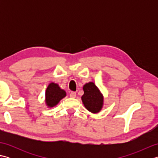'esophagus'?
Returning a JSON list of instances; mask_svg holds the SVG:
<instances>
[{
    "label": "esophagus",
    "instance_id": "obj_1",
    "mask_svg": "<svg viewBox=\"0 0 158 158\" xmlns=\"http://www.w3.org/2000/svg\"><path fill=\"white\" fill-rule=\"evenodd\" d=\"M70 98H75L76 97V92H71L70 93Z\"/></svg>",
    "mask_w": 158,
    "mask_h": 158
}]
</instances>
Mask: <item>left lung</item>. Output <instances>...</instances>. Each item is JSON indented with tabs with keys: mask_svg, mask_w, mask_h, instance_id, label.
<instances>
[{
	"mask_svg": "<svg viewBox=\"0 0 158 158\" xmlns=\"http://www.w3.org/2000/svg\"><path fill=\"white\" fill-rule=\"evenodd\" d=\"M83 89L81 100L86 109L92 113H99L102 109L104 97L98 87L94 82H89L83 85Z\"/></svg>",
	"mask_w": 158,
	"mask_h": 158,
	"instance_id": "1",
	"label": "left lung"
}]
</instances>
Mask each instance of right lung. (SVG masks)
I'll list each match as a JSON object with an SVG mask.
<instances>
[{
  "label": "right lung",
  "mask_w": 158,
  "mask_h": 158,
  "mask_svg": "<svg viewBox=\"0 0 158 158\" xmlns=\"http://www.w3.org/2000/svg\"><path fill=\"white\" fill-rule=\"evenodd\" d=\"M66 96L64 90L60 88L57 83H50L45 91V104L49 108L56 106Z\"/></svg>",
  "instance_id": "obj_1"
}]
</instances>
